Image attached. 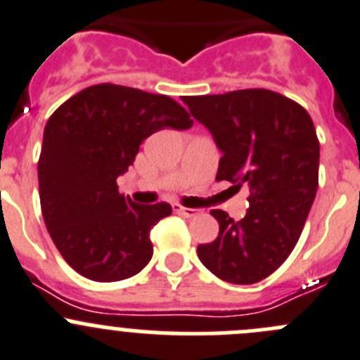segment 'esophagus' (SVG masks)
Segmentation results:
<instances>
[{"instance_id":"34e87169","label":"esophagus","mask_w":360,"mask_h":360,"mask_svg":"<svg viewBox=\"0 0 360 360\" xmlns=\"http://www.w3.org/2000/svg\"><path fill=\"white\" fill-rule=\"evenodd\" d=\"M173 210L176 212V214L184 215V217H196L198 214H200V210L198 208H186L182 207V205H173Z\"/></svg>"}]
</instances>
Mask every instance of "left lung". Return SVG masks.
<instances>
[{
    "instance_id": "1",
    "label": "left lung",
    "mask_w": 360,
    "mask_h": 360,
    "mask_svg": "<svg viewBox=\"0 0 360 360\" xmlns=\"http://www.w3.org/2000/svg\"><path fill=\"white\" fill-rule=\"evenodd\" d=\"M182 101L221 148L215 178L251 191L240 221L210 212L219 237L198 245V256L219 279L258 283L293 251L316 196L320 141L313 120L295 101L265 88Z\"/></svg>"
}]
</instances>
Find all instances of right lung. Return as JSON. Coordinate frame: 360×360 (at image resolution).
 Returning a JSON list of instances; mask_svg holds the SVG:
<instances>
[{"instance_id": "add662e5", "label": "right lung", "mask_w": 360, "mask_h": 360, "mask_svg": "<svg viewBox=\"0 0 360 360\" xmlns=\"http://www.w3.org/2000/svg\"><path fill=\"white\" fill-rule=\"evenodd\" d=\"M191 115L167 95L102 83L65 101L47 120L39 159L44 221L65 262L98 283L132 277L153 252L150 229L171 205H136L116 178L143 139L189 129Z\"/></svg>"}]
</instances>
